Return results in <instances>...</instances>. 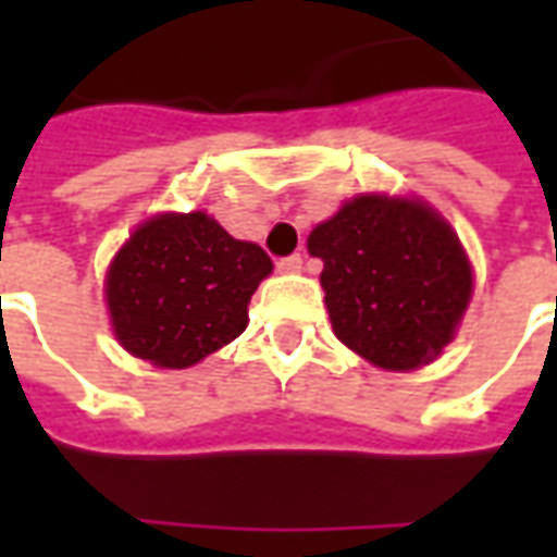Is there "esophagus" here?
Listing matches in <instances>:
<instances>
[{
	"instance_id": "obj_1",
	"label": "esophagus",
	"mask_w": 557,
	"mask_h": 557,
	"mask_svg": "<svg viewBox=\"0 0 557 557\" xmlns=\"http://www.w3.org/2000/svg\"><path fill=\"white\" fill-rule=\"evenodd\" d=\"M277 268L283 271V274H298V271L304 268V256L301 253L283 256V259H277Z\"/></svg>"
}]
</instances>
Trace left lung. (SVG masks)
<instances>
[{
    "label": "left lung",
    "instance_id": "8db88e82",
    "mask_svg": "<svg viewBox=\"0 0 557 557\" xmlns=\"http://www.w3.org/2000/svg\"><path fill=\"white\" fill-rule=\"evenodd\" d=\"M339 343L382 370H418L454 339L471 265L450 223L409 196H355L307 238Z\"/></svg>",
    "mask_w": 557,
    "mask_h": 557
}]
</instances>
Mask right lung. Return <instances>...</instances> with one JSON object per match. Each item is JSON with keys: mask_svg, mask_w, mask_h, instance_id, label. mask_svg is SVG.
<instances>
[{"mask_svg": "<svg viewBox=\"0 0 557 557\" xmlns=\"http://www.w3.org/2000/svg\"><path fill=\"white\" fill-rule=\"evenodd\" d=\"M271 268L259 244L232 238L206 211L146 220L107 271L115 339L163 370L194 367L247 327Z\"/></svg>", "mask_w": 557, "mask_h": 557, "instance_id": "add662e5", "label": "right lung"}]
</instances>
